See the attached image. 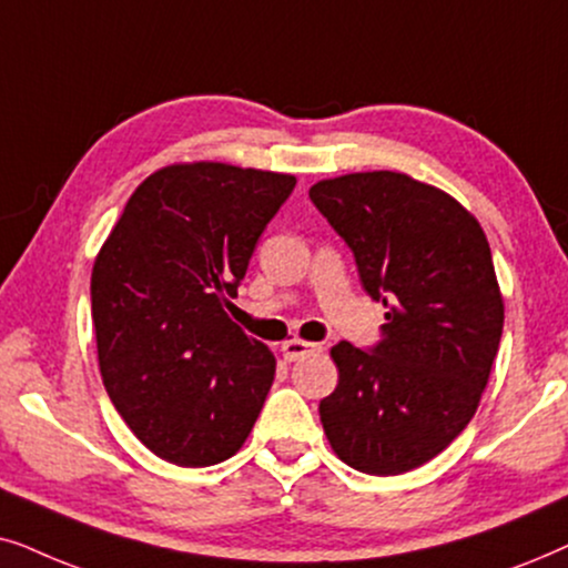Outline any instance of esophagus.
<instances>
[{
  "mask_svg": "<svg viewBox=\"0 0 568 568\" xmlns=\"http://www.w3.org/2000/svg\"><path fill=\"white\" fill-rule=\"evenodd\" d=\"M320 351H322L320 345L306 343V339H298V337L285 339V343H283V355H285V361H301V358H306V355L320 353Z\"/></svg>",
  "mask_w": 568,
  "mask_h": 568,
  "instance_id": "esophagus-1",
  "label": "esophagus"
}]
</instances>
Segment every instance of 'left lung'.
<instances>
[{
	"instance_id": "obj_1",
	"label": "left lung",
	"mask_w": 568,
	"mask_h": 568,
	"mask_svg": "<svg viewBox=\"0 0 568 568\" xmlns=\"http://www.w3.org/2000/svg\"><path fill=\"white\" fill-rule=\"evenodd\" d=\"M308 196L387 308L379 345L329 351L339 382L320 403L324 434L355 470H415L463 434L498 353L504 298L488 239L455 196L407 173H345Z\"/></svg>"
}]
</instances>
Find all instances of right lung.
<instances>
[{
    "instance_id": "add662e5",
    "label": "right lung",
    "mask_w": 568,
    "mask_h": 568,
    "mask_svg": "<svg viewBox=\"0 0 568 568\" xmlns=\"http://www.w3.org/2000/svg\"><path fill=\"white\" fill-rule=\"evenodd\" d=\"M291 173L173 163L142 181L95 256L98 366L132 434L165 463L236 455L275 379V355L225 308Z\"/></svg>"
}]
</instances>
